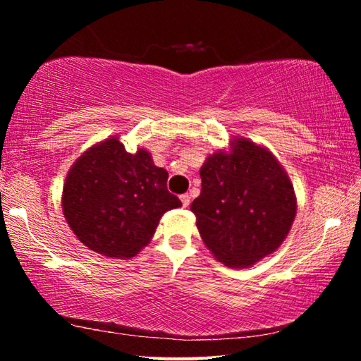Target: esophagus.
<instances>
[{"instance_id":"34e87169","label":"esophagus","mask_w":361,"mask_h":361,"mask_svg":"<svg viewBox=\"0 0 361 361\" xmlns=\"http://www.w3.org/2000/svg\"><path fill=\"white\" fill-rule=\"evenodd\" d=\"M180 200H181L183 207H188L189 202H191V197H189L188 194H181V195H180Z\"/></svg>"}]
</instances>
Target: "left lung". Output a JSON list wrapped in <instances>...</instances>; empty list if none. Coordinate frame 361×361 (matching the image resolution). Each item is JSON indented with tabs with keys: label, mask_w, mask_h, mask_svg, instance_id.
<instances>
[{
	"label": "left lung",
	"mask_w": 361,
	"mask_h": 361,
	"mask_svg": "<svg viewBox=\"0 0 361 361\" xmlns=\"http://www.w3.org/2000/svg\"><path fill=\"white\" fill-rule=\"evenodd\" d=\"M202 189L191 204L200 237L218 261L248 267L280 247L296 215V197L271 152L239 140L200 169Z\"/></svg>",
	"instance_id": "1"
}]
</instances>
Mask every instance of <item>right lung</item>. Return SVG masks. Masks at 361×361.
Here are the masks:
<instances>
[{"label": "right lung", "mask_w": 361, "mask_h": 361, "mask_svg": "<svg viewBox=\"0 0 361 361\" xmlns=\"http://www.w3.org/2000/svg\"><path fill=\"white\" fill-rule=\"evenodd\" d=\"M167 178L149 152L130 154L118 138L105 140L84 152L66 176V223L94 252L129 258L149 242L164 213L181 207Z\"/></svg>", "instance_id": "right-lung-1"}]
</instances>
